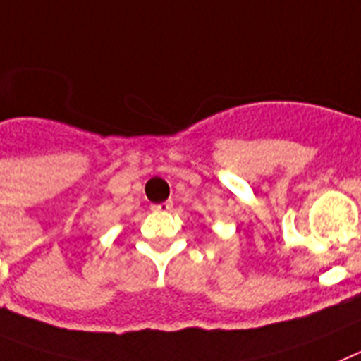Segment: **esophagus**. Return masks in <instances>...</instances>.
<instances>
[{
    "label": "esophagus",
    "instance_id": "obj_1",
    "mask_svg": "<svg viewBox=\"0 0 361 361\" xmlns=\"http://www.w3.org/2000/svg\"><path fill=\"white\" fill-rule=\"evenodd\" d=\"M172 209V202H163L158 205H152V211L156 212H169Z\"/></svg>",
    "mask_w": 361,
    "mask_h": 361
}]
</instances>
